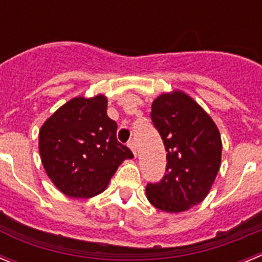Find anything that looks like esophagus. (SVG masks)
<instances>
[{
    "label": "esophagus",
    "mask_w": 262,
    "mask_h": 262,
    "mask_svg": "<svg viewBox=\"0 0 262 262\" xmlns=\"http://www.w3.org/2000/svg\"><path fill=\"white\" fill-rule=\"evenodd\" d=\"M128 147H129V149L133 151V154L136 156V152H138V148H136V142H135V140H129Z\"/></svg>",
    "instance_id": "1"
}]
</instances>
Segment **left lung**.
Returning <instances> with one entry per match:
<instances>
[{"label": "left lung", "instance_id": "8db88e82", "mask_svg": "<svg viewBox=\"0 0 262 262\" xmlns=\"http://www.w3.org/2000/svg\"><path fill=\"white\" fill-rule=\"evenodd\" d=\"M151 118L166 151V173L145 187L148 201L161 211L181 212L206 198L222 160V139L214 120L181 90L160 94Z\"/></svg>", "mask_w": 262, "mask_h": 262}]
</instances>
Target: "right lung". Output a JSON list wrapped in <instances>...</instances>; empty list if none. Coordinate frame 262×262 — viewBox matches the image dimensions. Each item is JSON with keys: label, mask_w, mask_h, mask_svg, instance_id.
<instances>
[{"label": "right lung", "mask_w": 262, "mask_h": 262, "mask_svg": "<svg viewBox=\"0 0 262 262\" xmlns=\"http://www.w3.org/2000/svg\"><path fill=\"white\" fill-rule=\"evenodd\" d=\"M107 98L75 97L57 108L39 131L41 164L53 185L72 198L102 193L133 152L117 140Z\"/></svg>", "instance_id": "add662e5"}]
</instances>
